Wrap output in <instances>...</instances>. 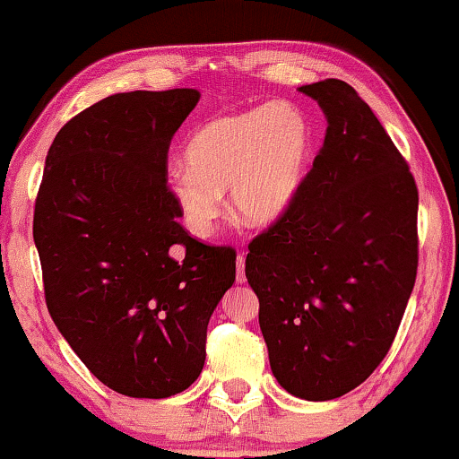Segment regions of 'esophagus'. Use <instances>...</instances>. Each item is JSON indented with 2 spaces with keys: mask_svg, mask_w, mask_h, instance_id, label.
<instances>
[{
  "mask_svg": "<svg viewBox=\"0 0 459 459\" xmlns=\"http://www.w3.org/2000/svg\"><path fill=\"white\" fill-rule=\"evenodd\" d=\"M237 283H246V256H237Z\"/></svg>",
  "mask_w": 459,
  "mask_h": 459,
  "instance_id": "obj_1",
  "label": "esophagus"
}]
</instances>
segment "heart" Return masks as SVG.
I'll use <instances>...</instances> for the list:
<instances>
[{"label": "heart", "mask_w": 459, "mask_h": 459, "mask_svg": "<svg viewBox=\"0 0 459 459\" xmlns=\"http://www.w3.org/2000/svg\"><path fill=\"white\" fill-rule=\"evenodd\" d=\"M188 171H173L167 190L196 237H207L222 212L264 226L294 205L311 165V126L290 103L218 116L199 126L184 148Z\"/></svg>", "instance_id": "obj_1"}]
</instances>
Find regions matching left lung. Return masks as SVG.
Returning a JSON list of instances; mask_svg holds the SVG:
<instances>
[{"label":"left lung","mask_w":459,"mask_h":459,"mask_svg":"<svg viewBox=\"0 0 459 459\" xmlns=\"http://www.w3.org/2000/svg\"><path fill=\"white\" fill-rule=\"evenodd\" d=\"M299 91L322 108L326 137L294 205L249 243L246 277L277 384L322 403L390 351L417 275V186L350 84Z\"/></svg>","instance_id":"1"}]
</instances>
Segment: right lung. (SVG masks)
<instances>
[{
  "mask_svg": "<svg viewBox=\"0 0 459 459\" xmlns=\"http://www.w3.org/2000/svg\"><path fill=\"white\" fill-rule=\"evenodd\" d=\"M196 89L133 91L74 116L46 156L33 213L46 305L103 385L169 398L205 364L207 324L235 252L190 237L167 190V152Z\"/></svg>",
  "mask_w": 459,
  "mask_h": 459,
  "instance_id": "add662e5",
  "label": "right lung"
}]
</instances>
